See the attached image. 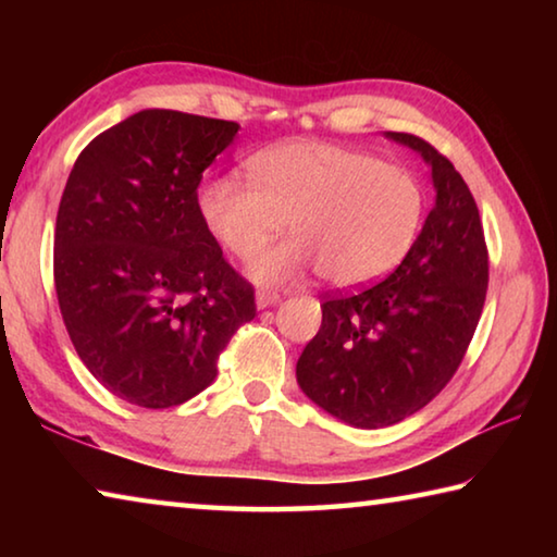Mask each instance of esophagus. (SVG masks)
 <instances>
[{
	"label": "esophagus",
	"instance_id": "34e87169",
	"mask_svg": "<svg viewBox=\"0 0 557 557\" xmlns=\"http://www.w3.org/2000/svg\"><path fill=\"white\" fill-rule=\"evenodd\" d=\"M280 301V295L277 292H265V289H260L258 295H256V305H258V309H268V307H272V305H277Z\"/></svg>",
	"mask_w": 557,
	"mask_h": 557
}]
</instances>
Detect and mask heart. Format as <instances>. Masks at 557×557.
Instances as JSON below:
<instances>
[{"mask_svg":"<svg viewBox=\"0 0 557 557\" xmlns=\"http://www.w3.org/2000/svg\"><path fill=\"white\" fill-rule=\"evenodd\" d=\"M250 182L219 176L199 188V215L240 260L258 258L289 225L292 238L256 260L260 285L317 270L326 285L363 287L400 265L418 238L425 191L408 169L332 143H282L248 162Z\"/></svg>","mask_w":557,"mask_h":557,"instance_id":"heart-1","label":"heart"}]
</instances>
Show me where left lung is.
I'll return each instance as SVG.
<instances>
[{
	"label": "left lung",
	"instance_id": "left-lung-1",
	"mask_svg": "<svg viewBox=\"0 0 557 557\" xmlns=\"http://www.w3.org/2000/svg\"><path fill=\"white\" fill-rule=\"evenodd\" d=\"M385 137L430 164L435 206L388 277L326 297L322 329L297 361L307 398L363 430L410 418L445 388L476 332L488 285L482 221L465 178L425 139Z\"/></svg>",
	"mask_w": 557,
	"mask_h": 557
}]
</instances>
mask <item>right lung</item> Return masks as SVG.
I'll use <instances>...</instances> for the list:
<instances>
[{
    "instance_id": "1",
    "label": "right lung",
    "mask_w": 557,
    "mask_h": 557,
    "mask_svg": "<svg viewBox=\"0 0 557 557\" xmlns=\"http://www.w3.org/2000/svg\"><path fill=\"white\" fill-rule=\"evenodd\" d=\"M228 120L143 110L92 139L65 182L53 238L63 324L106 388L149 410L213 383L256 289L223 258L196 206Z\"/></svg>"
}]
</instances>
